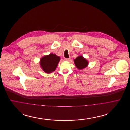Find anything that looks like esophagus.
I'll return each instance as SVG.
<instances>
[{"label":"esophagus","mask_w":130,"mask_h":130,"mask_svg":"<svg viewBox=\"0 0 130 130\" xmlns=\"http://www.w3.org/2000/svg\"><path fill=\"white\" fill-rule=\"evenodd\" d=\"M70 59H71L70 58H65V60H66V61H69V60H70Z\"/></svg>","instance_id":"34e87169"}]
</instances>
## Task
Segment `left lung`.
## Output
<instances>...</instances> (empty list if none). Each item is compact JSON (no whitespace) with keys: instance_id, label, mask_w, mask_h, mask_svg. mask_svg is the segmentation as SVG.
Wrapping results in <instances>:
<instances>
[{"instance_id":"1","label":"left lung","mask_w":130,"mask_h":130,"mask_svg":"<svg viewBox=\"0 0 130 130\" xmlns=\"http://www.w3.org/2000/svg\"><path fill=\"white\" fill-rule=\"evenodd\" d=\"M75 66L79 69H82L86 67L88 64V62L82 56H79L74 60Z\"/></svg>"}]
</instances>
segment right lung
Instances as JSON below:
<instances>
[{
    "label": "right lung",
    "mask_w": 130,
    "mask_h": 130,
    "mask_svg": "<svg viewBox=\"0 0 130 130\" xmlns=\"http://www.w3.org/2000/svg\"><path fill=\"white\" fill-rule=\"evenodd\" d=\"M59 60L60 57L56 56L55 54H51L41 59L40 65L45 72L50 73L56 70Z\"/></svg>",
    "instance_id": "obj_1"
}]
</instances>
